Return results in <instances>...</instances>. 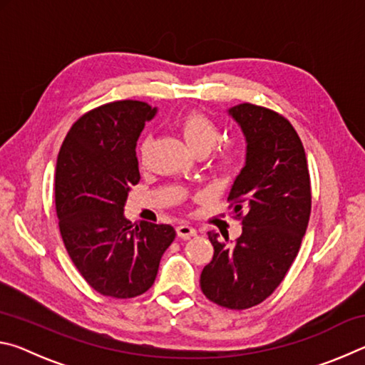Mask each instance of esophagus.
Returning <instances> with one entry per match:
<instances>
[{
    "label": "esophagus",
    "instance_id": "34e87169",
    "mask_svg": "<svg viewBox=\"0 0 365 365\" xmlns=\"http://www.w3.org/2000/svg\"><path fill=\"white\" fill-rule=\"evenodd\" d=\"M177 235L180 237L182 240H188L191 237H196V230L191 225H187V224H182L177 227Z\"/></svg>",
    "mask_w": 365,
    "mask_h": 365
}]
</instances>
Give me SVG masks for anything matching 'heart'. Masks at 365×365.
Returning <instances> with one entry per match:
<instances>
[{"label": "heart", "instance_id": "obj_1", "mask_svg": "<svg viewBox=\"0 0 365 365\" xmlns=\"http://www.w3.org/2000/svg\"><path fill=\"white\" fill-rule=\"evenodd\" d=\"M178 127H180L185 143H187V146L193 153L207 154L220 140L219 127L215 125L207 115L201 113H190L187 115H183L180 123H178ZM150 148H151V138H145L141 141L138 146L140 163H145L148 158V153H150ZM233 163H235V151L232 148H225V150L222 151L220 159H219L220 168L228 169L232 168Z\"/></svg>", "mask_w": 365, "mask_h": 365}]
</instances>
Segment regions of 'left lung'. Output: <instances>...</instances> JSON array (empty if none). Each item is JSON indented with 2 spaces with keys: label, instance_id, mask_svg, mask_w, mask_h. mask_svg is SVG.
I'll return each instance as SVG.
<instances>
[{
  "label": "left lung",
  "instance_id": "obj_1",
  "mask_svg": "<svg viewBox=\"0 0 365 365\" xmlns=\"http://www.w3.org/2000/svg\"><path fill=\"white\" fill-rule=\"evenodd\" d=\"M246 140L243 169L228 193L242 216L237 242L207 232L214 257L201 272L207 299L228 309L262 302L285 279L311 215V178L298 133L285 117L250 103L227 110Z\"/></svg>",
  "mask_w": 365,
  "mask_h": 365
}]
</instances>
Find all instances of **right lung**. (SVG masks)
Wrapping results in <instances>:
<instances>
[{
	"instance_id": "add662e5",
	"label": "right lung",
	"mask_w": 365,
	"mask_h": 365,
	"mask_svg": "<svg viewBox=\"0 0 365 365\" xmlns=\"http://www.w3.org/2000/svg\"><path fill=\"white\" fill-rule=\"evenodd\" d=\"M158 109L123 100L96 108L73 123L61 146L54 193L59 230L88 285L110 298H135L156 280L174 227L123 214L140 182L137 141Z\"/></svg>"
}]
</instances>
